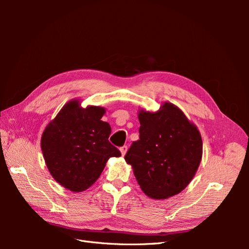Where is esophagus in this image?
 <instances>
[{
	"instance_id": "esophagus-1",
	"label": "esophagus",
	"mask_w": 249,
	"mask_h": 249,
	"mask_svg": "<svg viewBox=\"0 0 249 249\" xmlns=\"http://www.w3.org/2000/svg\"><path fill=\"white\" fill-rule=\"evenodd\" d=\"M126 150H127V146H126V145H124L123 147H120V153H122V156H123V157L125 155Z\"/></svg>"
}]
</instances>
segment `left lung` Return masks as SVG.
I'll use <instances>...</instances> for the list:
<instances>
[{"label": "left lung", "mask_w": 249, "mask_h": 249, "mask_svg": "<svg viewBox=\"0 0 249 249\" xmlns=\"http://www.w3.org/2000/svg\"><path fill=\"white\" fill-rule=\"evenodd\" d=\"M139 140L124 157L148 197L166 199L182 192L196 173L202 157L197 126L176 105L138 111Z\"/></svg>", "instance_id": "8db88e82"}]
</instances>
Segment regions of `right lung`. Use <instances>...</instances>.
Instances as JSON below:
<instances>
[{"label": "right lung", "instance_id": "1", "mask_svg": "<svg viewBox=\"0 0 249 249\" xmlns=\"http://www.w3.org/2000/svg\"><path fill=\"white\" fill-rule=\"evenodd\" d=\"M106 109L83 108L78 99L67 102L44 129L40 146L47 167L58 184L82 192L100 178L111 157H120L109 142L111 126L102 120Z\"/></svg>", "mask_w": 249, "mask_h": 249}]
</instances>
